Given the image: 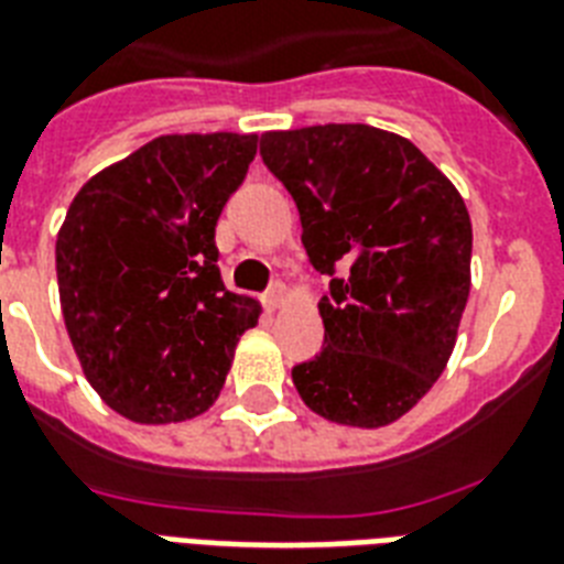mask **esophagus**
<instances>
[{"mask_svg":"<svg viewBox=\"0 0 564 564\" xmlns=\"http://www.w3.org/2000/svg\"><path fill=\"white\" fill-rule=\"evenodd\" d=\"M283 301H286V286H283V283H274L272 290L263 295V304L269 310H281Z\"/></svg>","mask_w":564,"mask_h":564,"instance_id":"1","label":"esophagus"}]
</instances>
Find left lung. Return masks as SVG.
<instances>
[{"mask_svg":"<svg viewBox=\"0 0 564 564\" xmlns=\"http://www.w3.org/2000/svg\"><path fill=\"white\" fill-rule=\"evenodd\" d=\"M260 154L290 189L325 348L292 369L301 401L345 427H386L445 371L471 290L463 195L401 134L371 126L265 131Z\"/></svg>","mask_w":564,"mask_h":564,"instance_id":"1","label":"left lung"}]
</instances>
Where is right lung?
<instances>
[{
    "instance_id": "obj_1",
    "label": "right lung",
    "mask_w": 564,
    "mask_h": 564,
    "mask_svg": "<svg viewBox=\"0 0 564 564\" xmlns=\"http://www.w3.org/2000/svg\"><path fill=\"white\" fill-rule=\"evenodd\" d=\"M257 134H166L93 175L57 230L66 334L84 377L137 424L210 410L260 304L225 290L216 221Z\"/></svg>"
}]
</instances>
